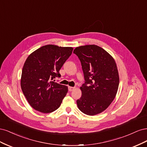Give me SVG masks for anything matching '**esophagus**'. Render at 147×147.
I'll return each instance as SVG.
<instances>
[{
	"label": "esophagus",
	"mask_w": 147,
	"mask_h": 147,
	"mask_svg": "<svg viewBox=\"0 0 147 147\" xmlns=\"http://www.w3.org/2000/svg\"><path fill=\"white\" fill-rule=\"evenodd\" d=\"M75 89V87H72V86H69L68 87V90L69 91H72Z\"/></svg>",
	"instance_id": "34e87169"
}]
</instances>
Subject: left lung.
Returning <instances> with one entry per match:
<instances>
[{"mask_svg":"<svg viewBox=\"0 0 147 147\" xmlns=\"http://www.w3.org/2000/svg\"><path fill=\"white\" fill-rule=\"evenodd\" d=\"M74 53L81 62L85 81L80 87L78 107L90 116L99 114L116 96L119 82L116 63L109 53L95 45L77 47Z\"/></svg>","mask_w":147,"mask_h":147,"instance_id":"obj_1","label":"left lung"}]
</instances>
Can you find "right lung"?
Listing matches in <instances>:
<instances>
[{
	"label": "right lung",
	"mask_w": 147,
	"mask_h": 147,
	"mask_svg": "<svg viewBox=\"0 0 147 147\" xmlns=\"http://www.w3.org/2000/svg\"><path fill=\"white\" fill-rule=\"evenodd\" d=\"M73 50L72 47L47 45L31 53L26 60L21 87L29 104L35 110L48 113L60 107L68 88L53 80L61 77L59 70Z\"/></svg>",
	"instance_id": "1"
}]
</instances>
